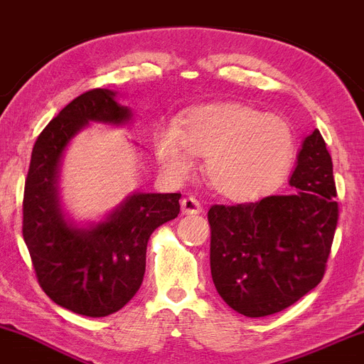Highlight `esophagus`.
<instances>
[{
	"label": "esophagus",
	"instance_id": "obj_1",
	"mask_svg": "<svg viewBox=\"0 0 364 364\" xmlns=\"http://www.w3.org/2000/svg\"><path fill=\"white\" fill-rule=\"evenodd\" d=\"M181 212L188 215L200 214V212H202V205H200L198 200L193 198V196H185V198L181 200Z\"/></svg>",
	"mask_w": 364,
	"mask_h": 364
}]
</instances>
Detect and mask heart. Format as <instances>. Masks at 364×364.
I'll list each match as a JSON object with an SVG mask.
<instances>
[{
  "label": "heart",
  "mask_w": 364,
  "mask_h": 364,
  "mask_svg": "<svg viewBox=\"0 0 364 364\" xmlns=\"http://www.w3.org/2000/svg\"><path fill=\"white\" fill-rule=\"evenodd\" d=\"M162 169L185 178L193 157L205 159V178L219 195L253 198L286 173L294 136L289 124L274 114L241 104H208L191 109L176 129H162L156 139Z\"/></svg>",
  "instance_id": "b5f03b06"
}]
</instances>
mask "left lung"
Returning a JSON list of instances; mask_svg holds the SVG:
<instances>
[{"label": "left lung", "mask_w": 364, "mask_h": 364, "mask_svg": "<svg viewBox=\"0 0 364 364\" xmlns=\"http://www.w3.org/2000/svg\"><path fill=\"white\" fill-rule=\"evenodd\" d=\"M289 185L294 193L208 210L212 281L220 298L250 318L286 310L325 274L339 207L318 129L303 140Z\"/></svg>", "instance_id": "8db88e82"}]
</instances>
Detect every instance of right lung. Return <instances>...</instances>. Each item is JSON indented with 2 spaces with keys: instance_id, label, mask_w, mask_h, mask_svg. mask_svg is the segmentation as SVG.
<instances>
[{
  "instance_id": "right-lung-1",
  "label": "right lung",
  "mask_w": 364,
  "mask_h": 364,
  "mask_svg": "<svg viewBox=\"0 0 364 364\" xmlns=\"http://www.w3.org/2000/svg\"><path fill=\"white\" fill-rule=\"evenodd\" d=\"M109 89L78 95L43 129L23 191V240L37 281L54 303L83 316L121 310L140 289L149 237L179 214V193L133 191L99 223H78L63 208L61 162L90 123L123 127L133 112Z\"/></svg>"
}]
</instances>
